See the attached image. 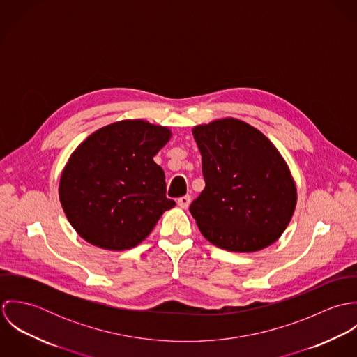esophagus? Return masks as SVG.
I'll return each instance as SVG.
<instances>
[{
	"label": "esophagus",
	"instance_id": "1",
	"mask_svg": "<svg viewBox=\"0 0 357 357\" xmlns=\"http://www.w3.org/2000/svg\"><path fill=\"white\" fill-rule=\"evenodd\" d=\"M191 204V197L190 195H185V197H181V198H178V201H177V204L181 207V208H187L188 206Z\"/></svg>",
	"mask_w": 357,
	"mask_h": 357
}]
</instances>
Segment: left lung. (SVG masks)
I'll use <instances>...</instances> for the list:
<instances>
[{"mask_svg":"<svg viewBox=\"0 0 357 357\" xmlns=\"http://www.w3.org/2000/svg\"><path fill=\"white\" fill-rule=\"evenodd\" d=\"M202 155L204 190L190 211L214 246L253 253L287 228L297 187L287 162L255 126L236 118L192 128Z\"/></svg>","mask_w":357,"mask_h":357,"instance_id":"1","label":"left lung"}]
</instances>
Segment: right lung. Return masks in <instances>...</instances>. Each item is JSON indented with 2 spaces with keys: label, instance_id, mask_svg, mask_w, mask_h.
<instances>
[{
  "label": "right lung",
  "instance_id": "1",
  "mask_svg": "<svg viewBox=\"0 0 357 357\" xmlns=\"http://www.w3.org/2000/svg\"><path fill=\"white\" fill-rule=\"evenodd\" d=\"M170 137L167 126L123 119L98 129L70 155L59 199L84 241L104 250L132 249L174 207L165 195V172L153 162Z\"/></svg>",
  "mask_w": 357,
  "mask_h": 357
}]
</instances>
